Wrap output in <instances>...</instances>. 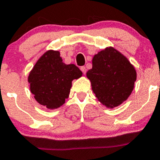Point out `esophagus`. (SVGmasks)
I'll use <instances>...</instances> for the list:
<instances>
[{
  "mask_svg": "<svg viewBox=\"0 0 160 160\" xmlns=\"http://www.w3.org/2000/svg\"><path fill=\"white\" fill-rule=\"evenodd\" d=\"M80 70L82 71V72H83V73H84V75H85V73H86V68L85 67H80Z\"/></svg>",
  "mask_w": 160,
  "mask_h": 160,
  "instance_id": "obj_1",
  "label": "esophagus"
}]
</instances>
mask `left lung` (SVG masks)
Masks as SVG:
<instances>
[{
  "mask_svg": "<svg viewBox=\"0 0 160 160\" xmlns=\"http://www.w3.org/2000/svg\"><path fill=\"white\" fill-rule=\"evenodd\" d=\"M97 100L114 108L127 100L134 89L137 73L128 59L112 47L92 58V68L86 73Z\"/></svg>",
  "mask_w": 160,
  "mask_h": 160,
  "instance_id": "left-lung-1",
  "label": "left lung"
}]
</instances>
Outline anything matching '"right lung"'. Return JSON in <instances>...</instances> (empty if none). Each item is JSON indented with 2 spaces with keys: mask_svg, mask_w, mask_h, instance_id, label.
<instances>
[{
  "mask_svg": "<svg viewBox=\"0 0 160 160\" xmlns=\"http://www.w3.org/2000/svg\"><path fill=\"white\" fill-rule=\"evenodd\" d=\"M83 73L75 64H65L58 51H46L28 76L34 99L49 109H58L68 98L72 82Z\"/></svg>",
  "mask_w": 160,
  "mask_h": 160,
  "instance_id": "obj_1",
  "label": "right lung"
}]
</instances>
